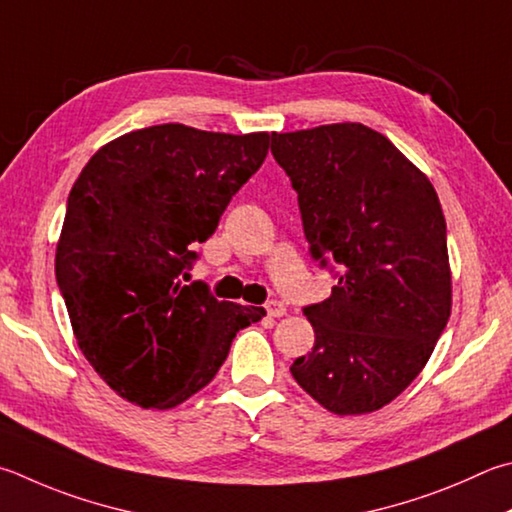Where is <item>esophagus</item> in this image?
Listing matches in <instances>:
<instances>
[{
    "label": "esophagus",
    "mask_w": 512,
    "mask_h": 512,
    "mask_svg": "<svg viewBox=\"0 0 512 512\" xmlns=\"http://www.w3.org/2000/svg\"><path fill=\"white\" fill-rule=\"evenodd\" d=\"M266 315L268 318H282V315H286V306L282 304V302H277V300H273V302H268L266 306Z\"/></svg>",
    "instance_id": "obj_1"
}]
</instances>
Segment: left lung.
<instances>
[{"label":"left lung","mask_w":512,"mask_h":512,"mask_svg":"<svg viewBox=\"0 0 512 512\" xmlns=\"http://www.w3.org/2000/svg\"><path fill=\"white\" fill-rule=\"evenodd\" d=\"M311 255L340 264L327 300L306 306L315 331L291 374L340 416L376 412L430 360L452 309L445 217L430 179L360 123L273 132Z\"/></svg>","instance_id":"8db88e82"}]
</instances>
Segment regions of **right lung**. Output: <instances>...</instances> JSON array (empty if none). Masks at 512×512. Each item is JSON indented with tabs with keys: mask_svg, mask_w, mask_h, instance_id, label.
<instances>
[{
	"mask_svg": "<svg viewBox=\"0 0 512 512\" xmlns=\"http://www.w3.org/2000/svg\"><path fill=\"white\" fill-rule=\"evenodd\" d=\"M271 134L136 129L91 156L73 183L55 277L96 374L143 410H170L217 376L262 309L219 302L181 275L264 163Z\"/></svg>",
	"mask_w": 512,
	"mask_h": 512,
	"instance_id": "right-lung-1",
	"label": "right lung"
}]
</instances>
